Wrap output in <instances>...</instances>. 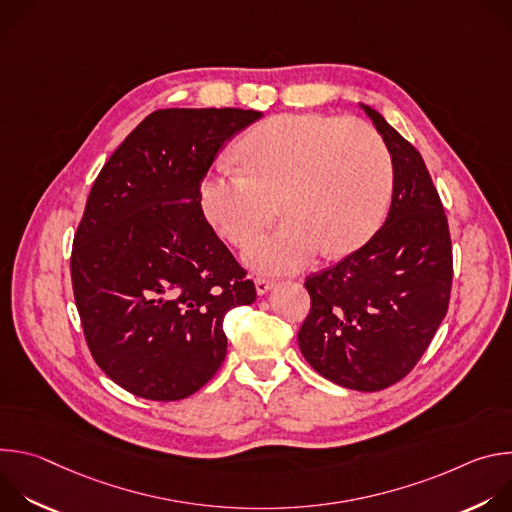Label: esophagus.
I'll return each instance as SVG.
<instances>
[{
    "label": "esophagus",
    "instance_id": "1",
    "mask_svg": "<svg viewBox=\"0 0 512 512\" xmlns=\"http://www.w3.org/2000/svg\"><path fill=\"white\" fill-rule=\"evenodd\" d=\"M271 287H273V281H271V279H265V277H257V279H255V289H257L259 296H265Z\"/></svg>",
    "mask_w": 512,
    "mask_h": 512
}]
</instances>
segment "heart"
I'll use <instances>...</instances> for the list:
<instances>
[{
	"instance_id": "1",
	"label": "heart",
	"mask_w": 512,
	"mask_h": 512,
	"mask_svg": "<svg viewBox=\"0 0 512 512\" xmlns=\"http://www.w3.org/2000/svg\"><path fill=\"white\" fill-rule=\"evenodd\" d=\"M247 172L200 182V206L214 231L247 247L269 223L279 196L285 221L245 255L267 273L306 267L324 249L344 255L377 229L393 186V162L375 127L324 113H283L239 143Z\"/></svg>"
}]
</instances>
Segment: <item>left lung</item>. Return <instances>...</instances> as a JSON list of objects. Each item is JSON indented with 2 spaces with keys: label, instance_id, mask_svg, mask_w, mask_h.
<instances>
[{
  "label": "left lung",
  "instance_id": "8db88e82",
  "mask_svg": "<svg viewBox=\"0 0 512 512\" xmlns=\"http://www.w3.org/2000/svg\"><path fill=\"white\" fill-rule=\"evenodd\" d=\"M360 109L391 154V208L367 245L306 279L312 308L298 342L324 379L371 393L401 381L446 318L452 241L421 154L381 113Z\"/></svg>",
  "mask_w": 512,
  "mask_h": 512
}]
</instances>
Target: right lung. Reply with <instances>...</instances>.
I'll return each instance as SVG.
<instances>
[{"label": "right lung", "mask_w": 512, "mask_h": 512, "mask_svg": "<svg viewBox=\"0 0 512 512\" xmlns=\"http://www.w3.org/2000/svg\"><path fill=\"white\" fill-rule=\"evenodd\" d=\"M261 115L154 111L91 188L72 289L95 362L135 397L178 401L204 387L227 356L225 314L257 298L202 214L200 182L225 141Z\"/></svg>", "instance_id": "obj_1"}]
</instances>
